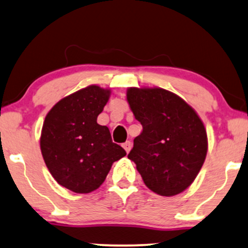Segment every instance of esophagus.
Masks as SVG:
<instances>
[{
  "mask_svg": "<svg viewBox=\"0 0 248 248\" xmlns=\"http://www.w3.org/2000/svg\"><path fill=\"white\" fill-rule=\"evenodd\" d=\"M122 146H124V149L126 150V152L128 153V152L130 151V149H131V142H130V140H127L126 143L122 144Z\"/></svg>",
  "mask_w": 248,
  "mask_h": 248,
  "instance_id": "34e87169",
  "label": "esophagus"
}]
</instances>
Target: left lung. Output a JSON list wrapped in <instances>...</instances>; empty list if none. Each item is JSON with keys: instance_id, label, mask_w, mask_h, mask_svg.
<instances>
[{"instance_id": "left-lung-1", "label": "left lung", "mask_w": 248, "mask_h": 248, "mask_svg": "<svg viewBox=\"0 0 248 248\" xmlns=\"http://www.w3.org/2000/svg\"><path fill=\"white\" fill-rule=\"evenodd\" d=\"M127 101L143 127L128 158L153 192L165 197L183 192L207 155L202 119L180 96L162 88H129Z\"/></svg>"}]
</instances>
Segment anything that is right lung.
<instances>
[{
  "mask_svg": "<svg viewBox=\"0 0 248 248\" xmlns=\"http://www.w3.org/2000/svg\"><path fill=\"white\" fill-rule=\"evenodd\" d=\"M109 93L95 84L78 90L61 99L43 122L40 146L46 167L73 192L98 189L113 162L127 155L112 142L108 128L97 124Z\"/></svg>",
  "mask_w": 248,
  "mask_h": 248,
  "instance_id": "right-lung-1",
  "label": "right lung"
}]
</instances>
